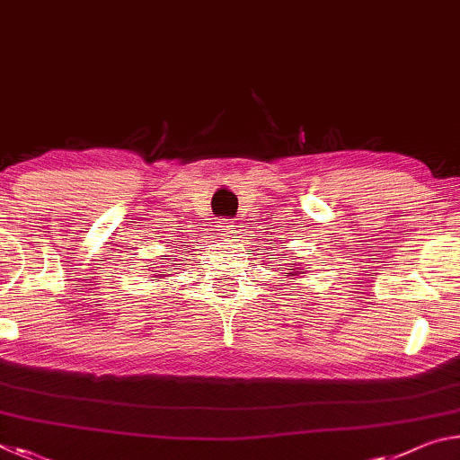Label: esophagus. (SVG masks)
<instances>
[{"label":"esophagus","instance_id":"34e87169","mask_svg":"<svg viewBox=\"0 0 460 460\" xmlns=\"http://www.w3.org/2000/svg\"><path fill=\"white\" fill-rule=\"evenodd\" d=\"M237 225L233 223L231 219H221L217 221V231H219L221 237H233V233H235Z\"/></svg>","mask_w":460,"mask_h":460}]
</instances>
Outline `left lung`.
<instances>
[{
    "mask_svg": "<svg viewBox=\"0 0 460 460\" xmlns=\"http://www.w3.org/2000/svg\"><path fill=\"white\" fill-rule=\"evenodd\" d=\"M296 270H298V268H294V271H290V276H296Z\"/></svg>",
    "mask_w": 460,
    "mask_h": 460,
    "instance_id": "8db88e82",
    "label": "left lung"
}]
</instances>
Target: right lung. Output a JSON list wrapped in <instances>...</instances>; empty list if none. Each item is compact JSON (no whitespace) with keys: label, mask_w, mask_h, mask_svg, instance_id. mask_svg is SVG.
<instances>
[{"label":"right lung","mask_w":460,"mask_h":460,"mask_svg":"<svg viewBox=\"0 0 460 460\" xmlns=\"http://www.w3.org/2000/svg\"><path fill=\"white\" fill-rule=\"evenodd\" d=\"M166 258H168V255H166ZM164 274H166V271H162V274H160V276H164Z\"/></svg>","instance_id":"right-lung-1"}]
</instances>
